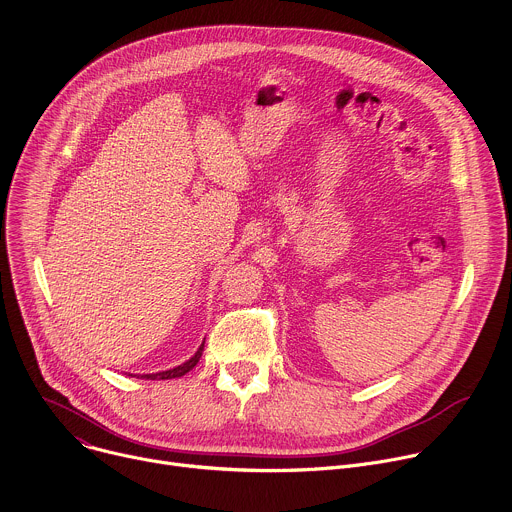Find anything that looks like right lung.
Here are the masks:
<instances>
[{
    "label": "right lung",
    "instance_id": "right-lung-1",
    "mask_svg": "<svg viewBox=\"0 0 512 512\" xmlns=\"http://www.w3.org/2000/svg\"><path fill=\"white\" fill-rule=\"evenodd\" d=\"M202 350H204V344H200V348L196 350V354H194L190 360H186L184 364H180V367H174V369H170V371H162V373H154V375H141V377H143V379H150V381L178 379V377L186 375L188 371H192V369L196 367V362H198V360H200V356H202Z\"/></svg>",
    "mask_w": 512,
    "mask_h": 512
}]
</instances>
